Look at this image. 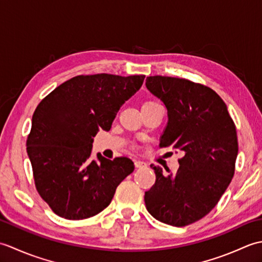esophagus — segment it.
Returning a JSON list of instances; mask_svg holds the SVG:
<instances>
[{"label": "esophagus", "instance_id": "obj_1", "mask_svg": "<svg viewBox=\"0 0 262 262\" xmlns=\"http://www.w3.org/2000/svg\"><path fill=\"white\" fill-rule=\"evenodd\" d=\"M135 166L137 169H143L146 168V163L143 162V161H135Z\"/></svg>", "mask_w": 262, "mask_h": 262}]
</instances>
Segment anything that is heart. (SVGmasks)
<instances>
[{"instance_id": "1", "label": "heart", "mask_w": 262, "mask_h": 262, "mask_svg": "<svg viewBox=\"0 0 262 262\" xmlns=\"http://www.w3.org/2000/svg\"><path fill=\"white\" fill-rule=\"evenodd\" d=\"M153 102H154V101H147V102H145L144 104H149V103H153ZM144 104H143V105H144Z\"/></svg>"}]
</instances>
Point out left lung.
Masks as SVG:
<instances>
[{"mask_svg": "<svg viewBox=\"0 0 262 262\" xmlns=\"http://www.w3.org/2000/svg\"><path fill=\"white\" fill-rule=\"evenodd\" d=\"M145 84L168 110L160 146L179 149L183 157L174 174L151 165L157 180L144 200L155 220L186 226L207 215L232 181L238 151L235 125L208 86L160 75L146 77Z\"/></svg>", "mask_w": 262, "mask_h": 262, "instance_id": "left-lung-1", "label": "left lung"}]
</instances>
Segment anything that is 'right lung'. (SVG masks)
<instances>
[{"mask_svg":"<svg viewBox=\"0 0 262 262\" xmlns=\"http://www.w3.org/2000/svg\"><path fill=\"white\" fill-rule=\"evenodd\" d=\"M145 75H79L41 100L32 116L27 153L36 188L55 214L84 220L111 203L133 161L97 154L93 137L110 130L120 107L140 90Z\"/></svg>","mask_w":262,"mask_h":262,"instance_id":"1","label":"right lung"}]
</instances>
